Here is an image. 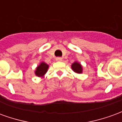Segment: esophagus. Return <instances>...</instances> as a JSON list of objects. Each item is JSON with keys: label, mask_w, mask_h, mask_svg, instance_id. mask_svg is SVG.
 <instances>
[{"label": "esophagus", "mask_w": 122, "mask_h": 122, "mask_svg": "<svg viewBox=\"0 0 122 122\" xmlns=\"http://www.w3.org/2000/svg\"><path fill=\"white\" fill-rule=\"evenodd\" d=\"M56 61H59H59H63V59L61 58V57H56Z\"/></svg>", "instance_id": "esophagus-1"}]
</instances>
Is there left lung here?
Returning <instances> with one entry per match:
<instances>
[{"label": "left lung", "instance_id": "1", "mask_svg": "<svg viewBox=\"0 0 122 122\" xmlns=\"http://www.w3.org/2000/svg\"><path fill=\"white\" fill-rule=\"evenodd\" d=\"M72 69V71L76 73H78V74H80L82 72V66L81 65V64L78 63L77 61H75L74 63L72 64L71 65Z\"/></svg>", "mask_w": 122, "mask_h": 122}]
</instances>
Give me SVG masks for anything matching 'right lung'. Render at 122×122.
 Listing matches in <instances>:
<instances>
[{"label": "right lung", "instance_id": "right-lung-1", "mask_svg": "<svg viewBox=\"0 0 122 122\" xmlns=\"http://www.w3.org/2000/svg\"><path fill=\"white\" fill-rule=\"evenodd\" d=\"M49 68V65L44 63L42 62L41 63L36 67V71H35V74L38 77H42L47 72L48 69Z\"/></svg>", "mask_w": 122, "mask_h": 122}]
</instances>
